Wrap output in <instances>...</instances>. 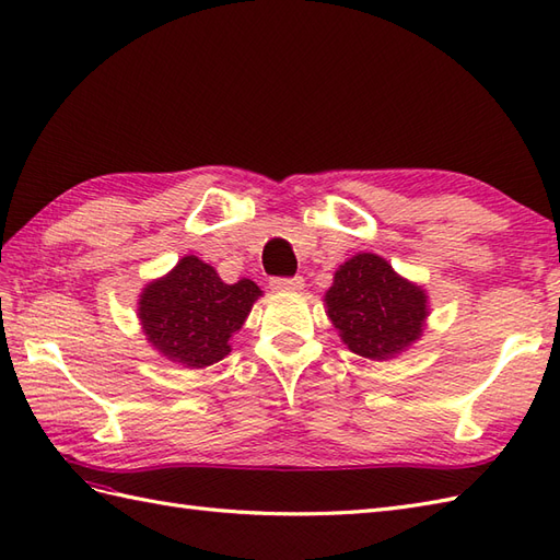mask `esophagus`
<instances>
[{
    "instance_id": "1",
    "label": "esophagus",
    "mask_w": 560,
    "mask_h": 560,
    "mask_svg": "<svg viewBox=\"0 0 560 560\" xmlns=\"http://www.w3.org/2000/svg\"><path fill=\"white\" fill-rule=\"evenodd\" d=\"M269 285L275 291H303V277H275L269 281Z\"/></svg>"
}]
</instances>
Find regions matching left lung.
I'll return each mask as SVG.
<instances>
[{"mask_svg":"<svg viewBox=\"0 0 560 560\" xmlns=\"http://www.w3.org/2000/svg\"><path fill=\"white\" fill-rule=\"evenodd\" d=\"M328 317L340 338L369 360H390L423 331L425 293L374 253L340 265L326 293Z\"/></svg>","mask_w":560,"mask_h":560,"instance_id":"1","label":"left lung"}]
</instances>
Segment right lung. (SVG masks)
<instances>
[{
  "instance_id": "add662e5",
  "label": "right lung",
  "mask_w": 560,
  "mask_h": 560,
  "mask_svg": "<svg viewBox=\"0 0 560 560\" xmlns=\"http://www.w3.org/2000/svg\"><path fill=\"white\" fill-rule=\"evenodd\" d=\"M260 293L250 279L224 283L210 265L189 255L165 279L143 289L139 319L167 360L200 369L229 354V338L246 322Z\"/></svg>"
}]
</instances>
